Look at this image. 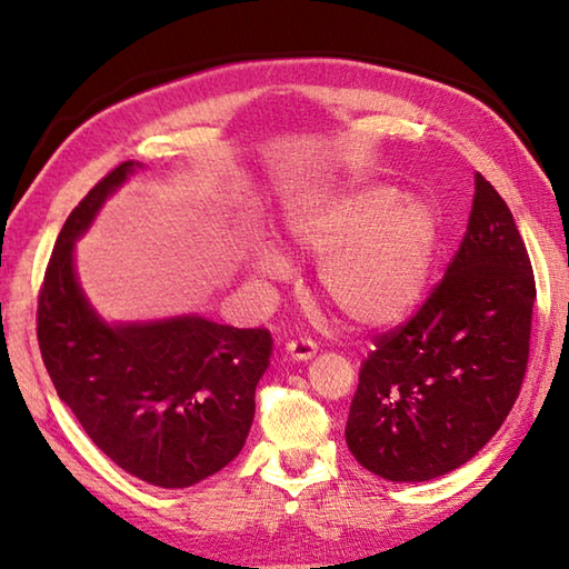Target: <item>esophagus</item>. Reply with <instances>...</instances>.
<instances>
[{
  "instance_id": "obj_1",
  "label": "esophagus",
  "mask_w": 569,
  "mask_h": 569,
  "mask_svg": "<svg viewBox=\"0 0 569 569\" xmlns=\"http://www.w3.org/2000/svg\"><path fill=\"white\" fill-rule=\"evenodd\" d=\"M286 355L296 361H306L318 355V345L308 340V337H300V340H291L286 345Z\"/></svg>"
}]
</instances>
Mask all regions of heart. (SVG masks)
Listing matches in <instances>:
<instances>
[{"label": "heart", "instance_id": "1", "mask_svg": "<svg viewBox=\"0 0 569 569\" xmlns=\"http://www.w3.org/2000/svg\"><path fill=\"white\" fill-rule=\"evenodd\" d=\"M286 239L318 266L322 298L359 328H393L418 308L428 288L440 220L422 198L386 183H359L300 202L286 217ZM263 278H286L291 263L273 247L251 259Z\"/></svg>", "mask_w": 569, "mask_h": 569}]
</instances>
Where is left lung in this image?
<instances>
[{"instance_id": "1", "label": "left lung", "mask_w": 569, "mask_h": 569, "mask_svg": "<svg viewBox=\"0 0 569 569\" xmlns=\"http://www.w3.org/2000/svg\"><path fill=\"white\" fill-rule=\"evenodd\" d=\"M536 278L509 204L475 176L462 244L413 318L373 337L345 438L389 481H428L469 462L526 377Z\"/></svg>"}]
</instances>
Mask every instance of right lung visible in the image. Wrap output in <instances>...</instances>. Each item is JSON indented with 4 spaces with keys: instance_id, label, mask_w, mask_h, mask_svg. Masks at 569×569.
Here are the masks:
<instances>
[{
    "instance_id": "1",
    "label": "right lung",
    "mask_w": 569,
    "mask_h": 569,
    "mask_svg": "<svg viewBox=\"0 0 569 569\" xmlns=\"http://www.w3.org/2000/svg\"><path fill=\"white\" fill-rule=\"evenodd\" d=\"M141 168L119 163L60 229L36 312L43 365L90 440L129 475L186 489L227 467L247 442L271 332L200 316L104 322L78 283L72 251L102 202Z\"/></svg>"
}]
</instances>
